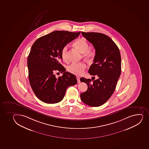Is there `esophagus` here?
<instances>
[{
	"label": "esophagus",
	"mask_w": 149,
	"mask_h": 149,
	"mask_svg": "<svg viewBox=\"0 0 149 149\" xmlns=\"http://www.w3.org/2000/svg\"><path fill=\"white\" fill-rule=\"evenodd\" d=\"M76 78H77V81H78V83H80V77H76Z\"/></svg>",
	"instance_id": "34e87169"
}]
</instances>
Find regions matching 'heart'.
Listing matches in <instances>:
<instances>
[{
	"label": "heart",
	"mask_w": 149,
	"mask_h": 149,
	"mask_svg": "<svg viewBox=\"0 0 149 149\" xmlns=\"http://www.w3.org/2000/svg\"><path fill=\"white\" fill-rule=\"evenodd\" d=\"M73 45L80 52L84 53L83 57L88 61H93L96 56V49L92 48L88 50L89 44L84 38H80L76 40L74 43ZM68 45H65L61 50V57L64 61H66L68 60ZM86 68V64L84 62L73 63L68 66L67 69L68 71L71 73L76 75H81L84 72V70Z\"/></svg>",
	"instance_id": "heart-1"
}]
</instances>
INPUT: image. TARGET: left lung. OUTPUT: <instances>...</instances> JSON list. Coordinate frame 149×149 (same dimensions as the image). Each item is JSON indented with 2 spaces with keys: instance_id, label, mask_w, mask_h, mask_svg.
I'll return each mask as SVG.
<instances>
[{
  "instance_id": "1",
  "label": "left lung",
  "mask_w": 149,
  "mask_h": 149,
  "mask_svg": "<svg viewBox=\"0 0 149 149\" xmlns=\"http://www.w3.org/2000/svg\"><path fill=\"white\" fill-rule=\"evenodd\" d=\"M81 34L96 49L97 55L88 70V73L94 76L92 80L84 77L80 79L88 86L80 97L88 106L99 107L109 99L115 91L121 72V55L118 46L107 36L95 32H82ZM94 75L96 80H93Z\"/></svg>"
}]
</instances>
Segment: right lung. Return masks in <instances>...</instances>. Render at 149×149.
<instances>
[{"mask_svg": "<svg viewBox=\"0 0 149 149\" xmlns=\"http://www.w3.org/2000/svg\"><path fill=\"white\" fill-rule=\"evenodd\" d=\"M81 32L56 31L36 40L28 57L30 84L40 100L55 104L63 100L68 87L77 83L75 76L61 64L63 46L78 37ZM63 73L57 79L54 73Z\"/></svg>", "mask_w": 149, "mask_h": 149, "instance_id": "1", "label": "right lung"}]
</instances>
